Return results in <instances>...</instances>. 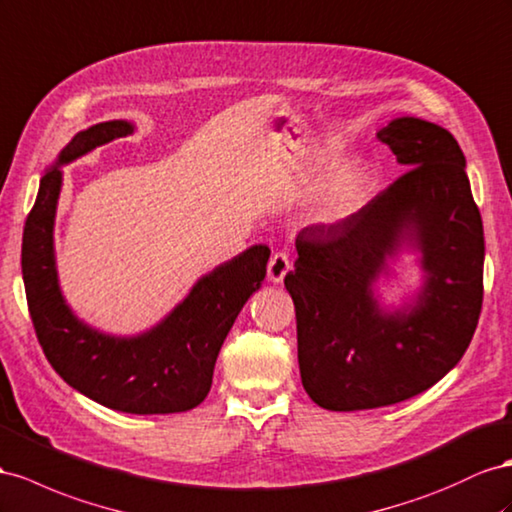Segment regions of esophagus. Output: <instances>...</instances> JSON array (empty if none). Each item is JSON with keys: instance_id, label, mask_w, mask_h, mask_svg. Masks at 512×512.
<instances>
[{"instance_id": "1", "label": "esophagus", "mask_w": 512, "mask_h": 512, "mask_svg": "<svg viewBox=\"0 0 512 512\" xmlns=\"http://www.w3.org/2000/svg\"><path fill=\"white\" fill-rule=\"evenodd\" d=\"M290 271V258L286 252H275L267 265V275L271 282H282L284 275Z\"/></svg>"}]
</instances>
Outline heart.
<instances>
[{
    "instance_id": "obj_1",
    "label": "heart",
    "mask_w": 512,
    "mask_h": 512,
    "mask_svg": "<svg viewBox=\"0 0 512 512\" xmlns=\"http://www.w3.org/2000/svg\"><path fill=\"white\" fill-rule=\"evenodd\" d=\"M364 185H366V174L362 168L353 165V168L342 170L334 181H331L325 193V202H323L325 215L331 219L349 215L355 209L359 196H362Z\"/></svg>"
}]
</instances>
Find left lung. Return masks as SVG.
Segmentation results:
<instances>
[{"mask_svg": "<svg viewBox=\"0 0 512 512\" xmlns=\"http://www.w3.org/2000/svg\"><path fill=\"white\" fill-rule=\"evenodd\" d=\"M377 137L407 172L342 222L303 228L284 278L301 383L329 411L388 407L431 388L459 364L482 308L485 234L457 140L413 116ZM403 244L421 252L425 284L407 307L383 311L371 284Z\"/></svg>", "mask_w": 512, "mask_h": 512, "instance_id": "1", "label": "left lung"}]
</instances>
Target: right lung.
Listing matches in <instances>:
<instances>
[{
  "instance_id": "add662e5",
  "label": "right lung",
  "mask_w": 512,
  "mask_h": 512,
  "mask_svg": "<svg viewBox=\"0 0 512 512\" xmlns=\"http://www.w3.org/2000/svg\"><path fill=\"white\" fill-rule=\"evenodd\" d=\"M133 133L127 120L79 131L40 178L27 215L21 269L40 347L58 375L96 403L124 413H178L198 407L213 383L219 349L245 301L267 275L271 250L252 245L196 282L191 293L153 329L120 338L79 321L66 306L53 254V222L62 189L60 165Z\"/></svg>"
}]
</instances>
